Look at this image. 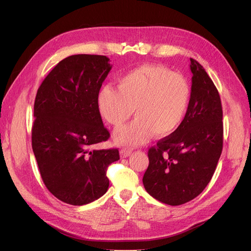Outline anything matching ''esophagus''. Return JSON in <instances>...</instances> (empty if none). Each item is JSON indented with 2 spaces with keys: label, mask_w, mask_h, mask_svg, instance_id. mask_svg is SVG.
<instances>
[{
  "label": "esophagus",
  "mask_w": 251,
  "mask_h": 251,
  "mask_svg": "<svg viewBox=\"0 0 251 251\" xmlns=\"http://www.w3.org/2000/svg\"><path fill=\"white\" fill-rule=\"evenodd\" d=\"M131 153H132L131 150H128V149H126V148L121 149V150H120V157H121V158H126L127 156L131 155Z\"/></svg>",
  "instance_id": "obj_1"
}]
</instances>
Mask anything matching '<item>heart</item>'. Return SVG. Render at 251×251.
<instances>
[{"label":"heart","mask_w":251,"mask_h":251,"mask_svg":"<svg viewBox=\"0 0 251 251\" xmlns=\"http://www.w3.org/2000/svg\"><path fill=\"white\" fill-rule=\"evenodd\" d=\"M191 100V87L183 75L159 65H142L127 71L117 88L102 87L97 94L101 117L119 127L133 114L132 124L119 128L114 139L126 147L146 143L151 136L162 138L183 123Z\"/></svg>","instance_id":"heart-1"}]
</instances>
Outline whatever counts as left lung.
Listing matches in <instances>:
<instances>
[{
  "mask_svg": "<svg viewBox=\"0 0 251 251\" xmlns=\"http://www.w3.org/2000/svg\"><path fill=\"white\" fill-rule=\"evenodd\" d=\"M192 92L183 123L149 150L146 191L176 206L199 196L214 175L223 148L221 98L204 68L191 58Z\"/></svg>",
  "mask_w": 251,
  "mask_h": 251,
  "instance_id": "8db88e82",
  "label": "left lung"
}]
</instances>
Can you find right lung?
I'll return each mask as SVG.
<instances>
[{
  "instance_id": "right-lung-1",
  "label": "right lung",
  "mask_w": 251,
  "mask_h": 251,
  "mask_svg": "<svg viewBox=\"0 0 251 251\" xmlns=\"http://www.w3.org/2000/svg\"><path fill=\"white\" fill-rule=\"evenodd\" d=\"M104 55L68 56L53 68L37 90L32 150L49 192L71 205L100 198L109 188L108 166L117 149L93 150L107 141L97 94L112 66Z\"/></svg>"
}]
</instances>
